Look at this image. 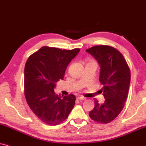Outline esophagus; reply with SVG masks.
Listing matches in <instances>:
<instances>
[{
	"instance_id": "1",
	"label": "esophagus",
	"mask_w": 146,
	"mask_h": 146,
	"mask_svg": "<svg viewBox=\"0 0 146 146\" xmlns=\"http://www.w3.org/2000/svg\"><path fill=\"white\" fill-rule=\"evenodd\" d=\"M77 99L79 100H86V98L84 97H82V96H80V97H78L77 98Z\"/></svg>"
}]
</instances>
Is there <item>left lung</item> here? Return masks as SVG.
<instances>
[{
	"label": "left lung",
	"instance_id": "1",
	"mask_svg": "<svg viewBox=\"0 0 146 146\" xmlns=\"http://www.w3.org/2000/svg\"><path fill=\"white\" fill-rule=\"evenodd\" d=\"M86 52L100 66L99 80L104 85L100 92L105 98L102 104L95 100V107L89 116L94 121L106 124L113 121L123 110L129 89L130 70L123 54L113 47L95 46Z\"/></svg>",
	"mask_w": 146,
	"mask_h": 146
}]
</instances>
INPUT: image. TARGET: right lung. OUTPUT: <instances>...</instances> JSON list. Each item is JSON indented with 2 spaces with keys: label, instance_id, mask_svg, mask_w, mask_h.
I'll use <instances>...</instances> for the list:
<instances>
[{
  "label": "right lung",
  "instance_id": "right-lung-1",
  "mask_svg": "<svg viewBox=\"0 0 146 146\" xmlns=\"http://www.w3.org/2000/svg\"><path fill=\"white\" fill-rule=\"evenodd\" d=\"M80 49L42 47L27 59L24 69V92L29 108L42 122L57 125L74 107V95H57L54 89L63 79L67 66Z\"/></svg>",
  "mask_w": 146,
  "mask_h": 146
}]
</instances>
